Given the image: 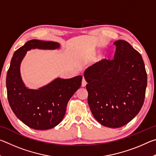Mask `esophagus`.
<instances>
[{"label":"esophagus","mask_w":156,"mask_h":156,"mask_svg":"<svg viewBox=\"0 0 156 156\" xmlns=\"http://www.w3.org/2000/svg\"><path fill=\"white\" fill-rule=\"evenodd\" d=\"M87 84V81L85 80V79L83 77V80H82V87H85Z\"/></svg>","instance_id":"1"}]
</instances>
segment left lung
Wrapping results in <instances>:
<instances>
[{
  "label": "left lung",
  "mask_w": 156,
  "mask_h": 156,
  "mask_svg": "<svg viewBox=\"0 0 156 156\" xmlns=\"http://www.w3.org/2000/svg\"><path fill=\"white\" fill-rule=\"evenodd\" d=\"M112 60L104 59L84 71L88 104L102 125L119 128L133 119L143 105L147 75L141 55L118 40Z\"/></svg>",
  "instance_id": "obj_1"
}]
</instances>
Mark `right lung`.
Segmentation results:
<instances>
[{
	"label": "right lung",
	"instance_id": "add662e5",
	"mask_svg": "<svg viewBox=\"0 0 156 156\" xmlns=\"http://www.w3.org/2000/svg\"><path fill=\"white\" fill-rule=\"evenodd\" d=\"M56 42L31 40L14 52L7 73V98L13 112L20 121L36 130L51 129L64 118L69 100L80 87L83 77L57 78L38 89H29L20 76V63L31 49H56Z\"/></svg>",
	"mask_w": 156,
	"mask_h": 156
}]
</instances>
